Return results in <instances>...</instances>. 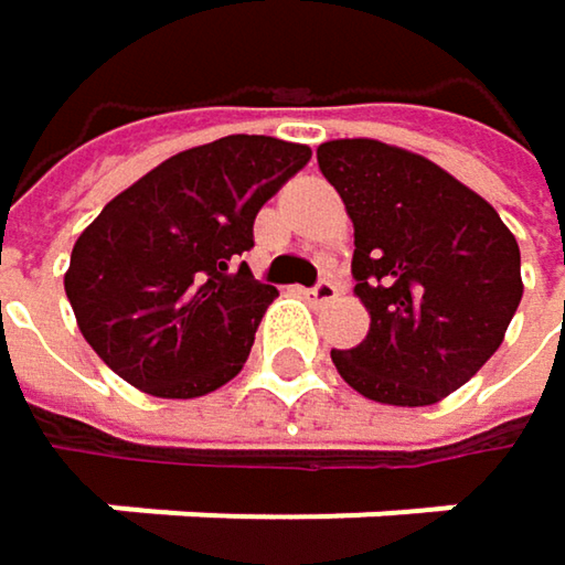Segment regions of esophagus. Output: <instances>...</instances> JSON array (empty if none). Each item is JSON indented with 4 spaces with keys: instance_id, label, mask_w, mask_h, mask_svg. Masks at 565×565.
<instances>
[{
    "instance_id": "1",
    "label": "esophagus",
    "mask_w": 565,
    "mask_h": 565,
    "mask_svg": "<svg viewBox=\"0 0 565 565\" xmlns=\"http://www.w3.org/2000/svg\"><path fill=\"white\" fill-rule=\"evenodd\" d=\"M337 294H340V284L333 281V278H323V281H317L307 290V297L313 303H330V300H337Z\"/></svg>"
}]
</instances>
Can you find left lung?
<instances>
[{"mask_svg":"<svg viewBox=\"0 0 565 565\" xmlns=\"http://www.w3.org/2000/svg\"><path fill=\"white\" fill-rule=\"evenodd\" d=\"M317 163L353 218L356 297L370 333L330 350L337 373L386 405L461 390L504 343L523 297L520 248L488 199L380 140H330Z\"/></svg>","mask_w":565,"mask_h":565,"instance_id":"8db88e82","label":"left lung"}]
</instances>
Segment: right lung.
Wrapping results in <instances>:
<instances>
[{"label": "right lung", "instance_id": "add662e5", "mask_svg": "<svg viewBox=\"0 0 565 565\" xmlns=\"http://www.w3.org/2000/svg\"><path fill=\"white\" fill-rule=\"evenodd\" d=\"M310 147L232 134L170 157L81 232L64 294L90 350L130 386L195 398L235 380L278 287L238 262L255 215Z\"/></svg>", "mask_w": 565, "mask_h": 565}]
</instances>
